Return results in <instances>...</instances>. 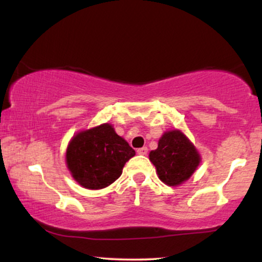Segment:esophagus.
Returning <instances> with one entry per match:
<instances>
[{
  "label": "esophagus",
  "instance_id": "34e87169",
  "mask_svg": "<svg viewBox=\"0 0 262 262\" xmlns=\"http://www.w3.org/2000/svg\"><path fill=\"white\" fill-rule=\"evenodd\" d=\"M137 154H138V155H142V156H145V155L147 154V147H146V146L140 147V149L137 150Z\"/></svg>",
  "mask_w": 262,
  "mask_h": 262
}]
</instances>
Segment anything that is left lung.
Masks as SVG:
<instances>
[{
  "label": "left lung",
  "instance_id": "1",
  "mask_svg": "<svg viewBox=\"0 0 262 262\" xmlns=\"http://www.w3.org/2000/svg\"><path fill=\"white\" fill-rule=\"evenodd\" d=\"M149 159L158 178L169 187L188 181L201 163L199 150L181 130H169L158 140V147L150 151Z\"/></svg>",
  "mask_w": 262,
  "mask_h": 262
}]
</instances>
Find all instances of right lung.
<instances>
[{
	"label": "right lung",
	"mask_w": 262,
	"mask_h": 262,
	"mask_svg": "<svg viewBox=\"0 0 262 262\" xmlns=\"http://www.w3.org/2000/svg\"><path fill=\"white\" fill-rule=\"evenodd\" d=\"M136 155L111 124L75 134L66 149V165L82 188L98 190L118 180L128 159Z\"/></svg>",
	"instance_id": "1"
}]
</instances>
